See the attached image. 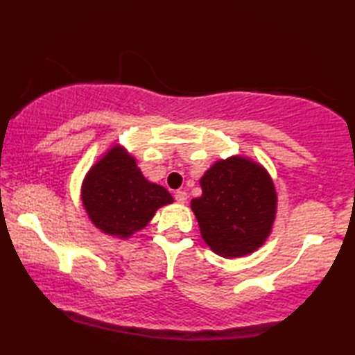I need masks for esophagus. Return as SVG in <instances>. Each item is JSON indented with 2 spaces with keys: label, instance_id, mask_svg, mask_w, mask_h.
<instances>
[{
  "label": "esophagus",
  "instance_id": "34e87169",
  "mask_svg": "<svg viewBox=\"0 0 355 355\" xmlns=\"http://www.w3.org/2000/svg\"><path fill=\"white\" fill-rule=\"evenodd\" d=\"M187 193L184 191V190H178L176 193H175V199L179 202V204H185L187 202Z\"/></svg>",
  "mask_w": 355,
  "mask_h": 355
}]
</instances>
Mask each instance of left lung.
Here are the masks:
<instances>
[{
  "label": "left lung",
  "mask_w": 355,
  "mask_h": 355,
  "mask_svg": "<svg viewBox=\"0 0 355 355\" xmlns=\"http://www.w3.org/2000/svg\"><path fill=\"white\" fill-rule=\"evenodd\" d=\"M202 196L191 200L200 236L216 254L243 257L271 234L277 193L262 165L231 156L209 167L199 180Z\"/></svg>",
  "instance_id": "obj_1"
}]
</instances>
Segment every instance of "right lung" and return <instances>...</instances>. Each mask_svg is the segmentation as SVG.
Wrapping results in <instances>:
<instances>
[{
    "mask_svg": "<svg viewBox=\"0 0 355 355\" xmlns=\"http://www.w3.org/2000/svg\"><path fill=\"white\" fill-rule=\"evenodd\" d=\"M81 200L93 225L108 236L132 237L147 227L155 213L173 202L162 185L144 178L136 159L114 146L84 178Z\"/></svg>",
    "mask_w": 355,
    "mask_h": 355,
    "instance_id": "add662e5",
    "label": "right lung"
}]
</instances>
